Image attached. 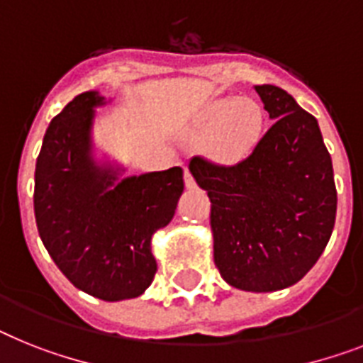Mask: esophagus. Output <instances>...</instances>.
I'll return each instance as SVG.
<instances>
[{
	"label": "esophagus",
	"instance_id": "34e87169",
	"mask_svg": "<svg viewBox=\"0 0 363 363\" xmlns=\"http://www.w3.org/2000/svg\"><path fill=\"white\" fill-rule=\"evenodd\" d=\"M184 178H185V187H187V189H194V187H196V182H194L193 174L189 172V169H185Z\"/></svg>",
	"mask_w": 363,
	"mask_h": 363
}]
</instances>
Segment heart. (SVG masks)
I'll list each match as a JSON object with an SVG mask.
<instances>
[{
  "label": "heart",
  "instance_id": "b5f03b06",
  "mask_svg": "<svg viewBox=\"0 0 363 363\" xmlns=\"http://www.w3.org/2000/svg\"><path fill=\"white\" fill-rule=\"evenodd\" d=\"M267 128L265 109L254 98L220 96L208 101L194 118L193 130L208 138L211 160L224 167L247 161L262 145Z\"/></svg>",
  "mask_w": 363,
  "mask_h": 363
}]
</instances>
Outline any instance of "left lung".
I'll list each match as a JSON object with an SVG mask.
<instances>
[{
	"label": "left lung",
	"instance_id": "obj_1",
	"mask_svg": "<svg viewBox=\"0 0 363 363\" xmlns=\"http://www.w3.org/2000/svg\"><path fill=\"white\" fill-rule=\"evenodd\" d=\"M274 124L247 161L189 170L211 200L213 257L230 286L280 291L317 263L336 220L332 160L315 116L274 85H256Z\"/></svg>",
	"mask_w": 363,
	"mask_h": 363
}]
</instances>
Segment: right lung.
Wrapping results in <instances>:
<instances>
[{
  "instance_id": "1",
  "label": "right lung",
  "mask_w": 363,
  "mask_h": 363,
  "mask_svg": "<svg viewBox=\"0 0 363 363\" xmlns=\"http://www.w3.org/2000/svg\"><path fill=\"white\" fill-rule=\"evenodd\" d=\"M98 91L77 94L48 125L35 169V218L55 265L77 289L107 302L143 295L157 263L152 238L176 213L184 170L124 176L98 157Z\"/></svg>"
}]
</instances>
